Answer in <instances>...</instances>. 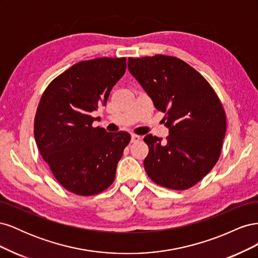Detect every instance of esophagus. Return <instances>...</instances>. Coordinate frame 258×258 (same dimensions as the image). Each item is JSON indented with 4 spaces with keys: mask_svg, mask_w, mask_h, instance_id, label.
Instances as JSON below:
<instances>
[{
    "mask_svg": "<svg viewBox=\"0 0 258 258\" xmlns=\"http://www.w3.org/2000/svg\"><path fill=\"white\" fill-rule=\"evenodd\" d=\"M140 139H141V137H140V136H137V135H132V136H131V143L138 142Z\"/></svg>",
    "mask_w": 258,
    "mask_h": 258,
    "instance_id": "esophagus-1",
    "label": "esophagus"
}]
</instances>
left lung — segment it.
<instances>
[{
  "mask_svg": "<svg viewBox=\"0 0 258 258\" xmlns=\"http://www.w3.org/2000/svg\"><path fill=\"white\" fill-rule=\"evenodd\" d=\"M130 73L165 113L167 142L148 135L144 168L153 182L175 190L200 182L220 158L226 113L212 86L185 61L172 56L129 58Z\"/></svg>",
  "mask_w": 258,
  "mask_h": 258,
  "instance_id": "left-lung-1",
  "label": "left lung"
}]
</instances>
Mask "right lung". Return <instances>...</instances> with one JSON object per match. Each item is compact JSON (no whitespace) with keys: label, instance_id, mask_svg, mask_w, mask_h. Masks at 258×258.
<instances>
[{"label":"right lung","instance_id":"obj_1","mask_svg":"<svg viewBox=\"0 0 258 258\" xmlns=\"http://www.w3.org/2000/svg\"><path fill=\"white\" fill-rule=\"evenodd\" d=\"M126 58L81 61L52 80L43 92L34 119V138L42 157L61 186L79 196L110 187L124 147L126 131L92 127L91 113L106 103L126 71Z\"/></svg>","mask_w":258,"mask_h":258}]
</instances>
